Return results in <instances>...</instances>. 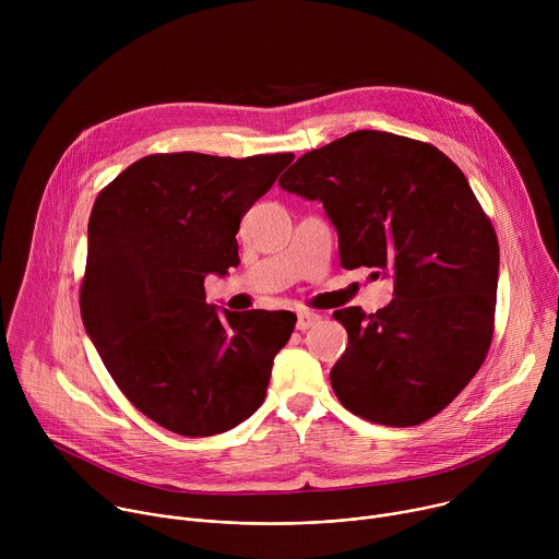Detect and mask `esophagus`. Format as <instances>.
<instances>
[{
	"label": "esophagus",
	"instance_id": "34e87169",
	"mask_svg": "<svg viewBox=\"0 0 559 559\" xmlns=\"http://www.w3.org/2000/svg\"><path fill=\"white\" fill-rule=\"evenodd\" d=\"M318 321H321V313H313V311H298V321H296V328L300 332L313 328Z\"/></svg>",
	"mask_w": 559,
	"mask_h": 559
}]
</instances>
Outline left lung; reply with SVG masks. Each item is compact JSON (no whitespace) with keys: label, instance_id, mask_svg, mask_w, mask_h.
<instances>
[{"label":"left lung","instance_id":"1","mask_svg":"<svg viewBox=\"0 0 559 559\" xmlns=\"http://www.w3.org/2000/svg\"><path fill=\"white\" fill-rule=\"evenodd\" d=\"M278 186L323 203L345 270L393 278L376 313L334 311L349 336L330 373L343 407L391 427L442 412L489 352L500 270L462 170L429 143L356 130L302 154Z\"/></svg>","mask_w":559,"mask_h":559}]
</instances>
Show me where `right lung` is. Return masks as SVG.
I'll list each match as a JSON object with an SVG mask.
<instances>
[{
	"mask_svg": "<svg viewBox=\"0 0 559 559\" xmlns=\"http://www.w3.org/2000/svg\"><path fill=\"white\" fill-rule=\"evenodd\" d=\"M294 154H150L95 201L84 328L128 401L188 438L223 433L265 401L292 311L205 302V276L238 263L236 231Z\"/></svg>",
	"mask_w": 559,
	"mask_h": 559,
	"instance_id": "add662e5",
	"label": "right lung"
}]
</instances>
